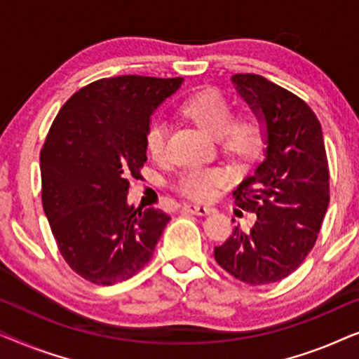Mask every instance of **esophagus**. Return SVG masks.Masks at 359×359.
I'll return each mask as SVG.
<instances>
[{"label":"esophagus","mask_w":359,"mask_h":359,"mask_svg":"<svg viewBox=\"0 0 359 359\" xmlns=\"http://www.w3.org/2000/svg\"><path fill=\"white\" fill-rule=\"evenodd\" d=\"M184 209L196 215H208L214 210L212 208H208V205H199V204H184Z\"/></svg>","instance_id":"esophagus-1"}]
</instances>
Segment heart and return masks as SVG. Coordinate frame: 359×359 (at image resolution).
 Masks as SVG:
<instances>
[{
    "instance_id": "b5f03b06",
    "label": "heart",
    "mask_w": 359,
    "mask_h": 359,
    "mask_svg": "<svg viewBox=\"0 0 359 359\" xmlns=\"http://www.w3.org/2000/svg\"><path fill=\"white\" fill-rule=\"evenodd\" d=\"M183 112L205 132L220 140L224 151L237 160H250L262 150L264 129L262 121L253 114L233 117V107L229 97L217 90H204L184 101ZM168 142V122L155 119L147 130V150L155 160L165 158ZM227 181L220 168L184 170L176 181V188L186 198L208 201L215 189Z\"/></svg>"
}]
</instances>
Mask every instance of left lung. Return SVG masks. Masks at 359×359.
Listing matches in <instances>:
<instances>
[{
    "label": "left lung",
    "mask_w": 359,
    "mask_h": 359,
    "mask_svg": "<svg viewBox=\"0 0 359 359\" xmlns=\"http://www.w3.org/2000/svg\"><path fill=\"white\" fill-rule=\"evenodd\" d=\"M232 83L262 121L266 149L233 191L238 208L257 220L250 230L237 225L214 257L240 281L262 286L289 276L311 253L330 203V175L322 126L301 97L253 73Z\"/></svg>",
    "instance_id": "obj_1"
}]
</instances>
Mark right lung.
<instances>
[{
	"instance_id": "right-lung-1",
	"label": "right lung",
	"mask_w": 359,
	"mask_h": 359,
	"mask_svg": "<svg viewBox=\"0 0 359 359\" xmlns=\"http://www.w3.org/2000/svg\"><path fill=\"white\" fill-rule=\"evenodd\" d=\"M183 78L124 75L81 88L58 112L41 151L42 205L73 271L111 286L140 271L170 222L160 209L127 203L147 161L156 107Z\"/></svg>"
}]
</instances>
